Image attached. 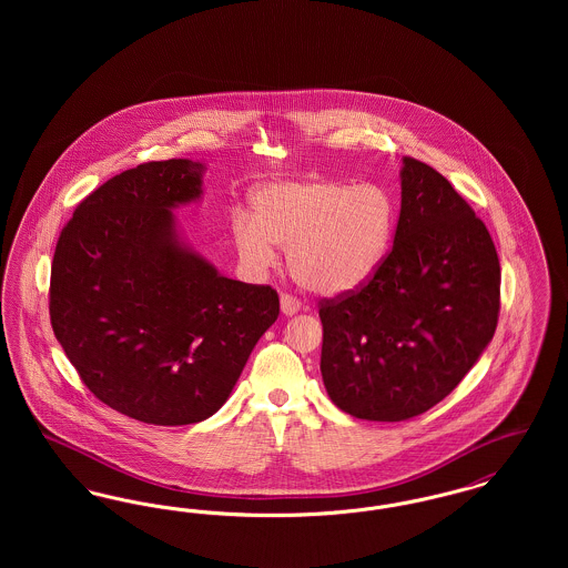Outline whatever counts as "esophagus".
I'll return each instance as SVG.
<instances>
[{
  "mask_svg": "<svg viewBox=\"0 0 568 568\" xmlns=\"http://www.w3.org/2000/svg\"><path fill=\"white\" fill-rule=\"evenodd\" d=\"M300 308H302V302L297 297L290 296V294L281 296V311H283V315H296Z\"/></svg>",
  "mask_w": 568,
  "mask_h": 568,
  "instance_id": "esophagus-1",
  "label": "esophagus"
}]
</instances>
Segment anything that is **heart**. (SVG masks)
Returning <instances> with one entry per match:
<instances>
[{
	"instance_id": "b5f03b06",
	"label": "heart",
	"mask_w": 568,
	"mask_h": 568,
	"mask_svg": "<svg viewBox=\"0 0 568 568\" xmlns=\"http://www.w3.org/2000/svg\"><path fill=\"white\" fill-rule=\"evenodd\" d=\"M394 200L373 183L347 185L306 179L268 185L253 200V216L232 219L239 257L251 271L276 264L287 248L297 285L320 296H343L366 285L389 248Z\"/></svg>"
}]
</instances>
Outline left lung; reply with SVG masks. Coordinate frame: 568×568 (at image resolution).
Instances as JSON below:
<instances>
[{"label":"left lung","mask_w":568,"mask_h":568,"mask_svg":"<svg viewBox=\"0 0 568 568\" xmlns=\"http://www.w3.org/2000/svg\"><path fill=\"white\" fill-rule=\"evenodd\" d=\"M394 246L352 294L322 300V377L341 410L405 422L456 389L489 345L500 264L486 223L428 163L403 160Z\"/></svg>","instance_id":"1"}]
</instances>
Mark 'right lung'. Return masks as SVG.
<instances>
[{
  "instance_id": "add662e5",
  "label": "right lung",
  "mask_w": 568,
  "mask_h": 568,
  "mask_svg": "<svg viewBox=\"0 0 568 568\" xmlns=\"http://www.w3.org/2000/svg\"><path fill=\"white\" fill-rule=\"evenodd\" d=\"M204 170L168 160L112 176L54 248L59 345L98 400L144 424L215 415L278 317L271 285L221 276L183 243L172 211L202 197Z\"/></svg>"
}]
</instances>
